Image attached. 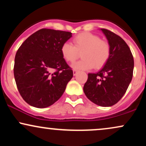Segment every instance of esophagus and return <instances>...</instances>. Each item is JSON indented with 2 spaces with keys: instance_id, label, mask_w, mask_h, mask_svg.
Wrapping results in <instances>:
<instances>
[{
  "instance_id": "1",
  "label": "esophagus",
  "mask_w": 146,
  "mask_h": 146,
  "mask_svg": "<svg viewBox=\"0 0 146 146\" xmlns=\"http://www.w3.org/2000/svg\"><path fill=\"white\" fill-rule=\"evenodd\" d=\"M73 75H75L77 73H78V71H76V70H73Z\"/></svg>"
}]
</instances>
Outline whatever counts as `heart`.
<instances>
[{
  "label": "heart",
  "instance_id": "b5f03b06",
  "mask_svg": "<svg viewBox=\"0 0 146 146\" xmlns=\"http://www.w3.org/2000/svg\"><path fill=\"white\" fill-rule=\"evenodd\" d=\"M73 45L65 42L60 52L66 61L73 62L82 54V59L72 64L76 70H88L94 67L100 68L107 62L110 57V48L107 42L102 40L94 33L84 32L73 39Z\"/></svg>",
  "mask_w": 146,
  "mask_h": 146
}]
</instances>
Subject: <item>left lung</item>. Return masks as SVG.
Masks as SVG:
<instances>
[{
	"instance_id": "1",
	"label": "left lung",
	"mask_w": 146,
	"mask_h": 146,
	"mask_svg": "<svg viewBox=\"0 0 146 146\" xmlns=\"http://www.w3.org/2000/svg\"><path fill=\"white\" fill-rule=\"evenodd\" d=\"M110 45L107 62L98 73H88L84 92L88 100L103 107L112 106L121 100L131 82L134 59L130 48L120 36L100 29Z\"/></svg>"
}]
</instances>
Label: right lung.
I'll return each instance as SVG.
<instances>
[{
	"instance_id": "obj_1",
	"label": "right lung",
	"mask_w": 146,
	"mask_h": 146,
	"mask_svg": "<svg viewBox=\"0 0 146 146\" xmlns=\"http://www.w3.org/2000/svg\"><path fill=\"white\" fill-rule=\"evenodd\" d=\"M72 33L42 29L31 35L15 56L14 73L20 94L36 108L58 101L73 78V71L60 52Z\"/></svg>"
}]
</instances>
